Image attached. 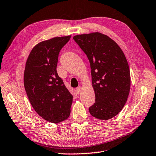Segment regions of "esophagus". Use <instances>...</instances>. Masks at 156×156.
<instances>
[{
    "mask_svg": "<svg viewBox=\"0 0 156 156\" xmlns=\"http://www.w3.org/2000/svg\"><path fill=\"white\" fill-rule=\"evenodd\" d=\"M76 91H77V94H79L81 92V87H77L76 88Z\"/></svg>",
    "mask_w": 156,
    "mask_h": 156,
    "instance_id": "obj_1",
    "label": "esophagus"
}]
</instances>
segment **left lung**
I'll list each match as a JSON object with an SVG mask.
<instances>
[{
	"mask_svg": "<svg viewBox=\"0 0 156 156\" xmlns=\"http://www.w3.org/2000/svg\"><path fill=\"white\" fill-rule=\"evenodd\" d=\"M73 39L91 66L95 103L89 113L99 119L112 118L122 111L129 93L130 71L125 55L115 41L101 33L79 34Z\"/></svg>",
	"mask_w": 156,
	"mask_h": 156,
	"instance_id": "obj_1",
	"label": "left lung"
}]
</instances>
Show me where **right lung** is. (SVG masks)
<instances>
[{
	"label": "right lung",
	"mask_w": 156,
	"mask_h": 156,
	"mask_svg": "<svg viewBox=\"0 0 156 156\" xmlns=\"http://www.w3.org/2000/svg\"><path fill=\"white\" fill-rule=\"evenodd\" d=\"M71 35L54 37L38 43L27 58L24 85L31 105L39 115L53 123L70 115L73 95L57 72L61 49Z\"/></svg>",
	"instance_id": "obj_1"
}]
</instances>
